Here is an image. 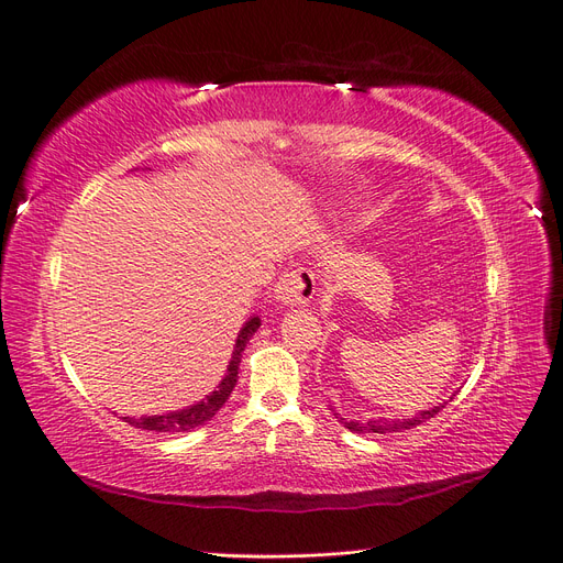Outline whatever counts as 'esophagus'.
Segmentation results:
<instances>
[{
    "instance_id": "1",
    "label": "esophagus",
    "mask_w": 563,
    "mask_h": 563,
    "mask_svg": "<svg viewBox=\"0 0 563 563\" xmlns=\"http://www.w3.org/2000/svg\"><path fill=\"white\" fill-rule=\"evenodd\" d=\"M314 275L312 269L298 267L294 272H286V275L279 279V284L275 286V298L282 305H308L314 296Z\"/></svg>"
}]
</instances>
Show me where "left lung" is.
<instances>
[{
    "mask_svg": "<svg viewBox=\"0 0 563 563\" xmlns=\"http://www.w3.org/2000/svg\"><path fill=\"white\" fill-rule=\"evenodd\" d=\"M444 406H446V401H444V404H439V406H434V408H430V411H420V413H416L413 418H404V420L378 418V420H366V422H362V420H345V418H340V413H335V416L340 418V422H343L350 432H356V434H366V432L385 434V432L411 430V428H416V424H420V422H424V420L434 418V416H437Z\"/></svg>",
    "mask_w": 563,
    "mask_h": 563,
    "instance_id": "left-lung-1",
    "label": "left lung"
}]
</instances>
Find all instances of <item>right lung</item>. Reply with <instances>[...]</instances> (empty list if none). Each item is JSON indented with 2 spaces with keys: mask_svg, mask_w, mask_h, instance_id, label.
<instances>
[{
  "mask_svg": "<svg viewBox=\"0 0 563 563\" xmlns=\"http://www.w3.org/2000/svg\"><path fill=\"white\" fill-rule=\"evenodd\" d=\"M261 327V319L258 317H251L242 331L236 333L234 340V350H232V360L228 364V373L225 378L220 380V385L211 391L207 399H201L192 406H185L180 411H172V413H162V416H141V418H124L131 428H139V430H147V432H168V434H176V432H190L199 424H203L207 420H211L223 404L228 401V397L232 395V389L236 385V371H240V362H242V352L246 347L249 340L253 338V333L258 331Z\"/></svg>",
  "mask_w": 563,
  "mask_h": 563,
  "instance_id": "1",
  "label": "right lung"
}]
</instances>
